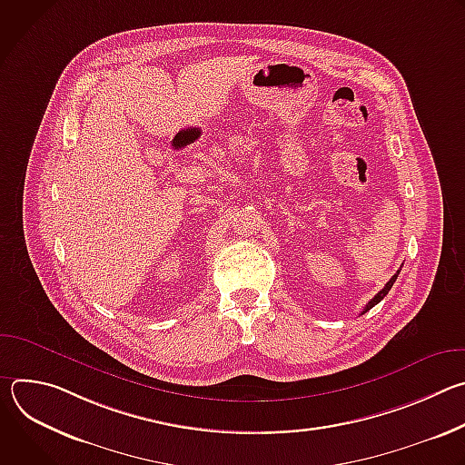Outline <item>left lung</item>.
<instances>
[{
  "label": "left lung",
  "mask_w": 465,
  "mask_h": 465,
  "mask_svg": "<svg viewBox=\"0 0 465 465\" xmlns=\"http://www.w3.org/2000/svg\"><path fill=\"white\" fill-rule=\"evenodd\" d=\"M400 272H401V269L397 271V272H395V274L390 278V282L384 285V289H382V291H379V292H377V294H375V296H373V298H371V300L366 303V307L362 309V314H364V312H368L371 307H375V305H377V303H379V302H381V300H382V298L388 294V291H390V289H391V285L395 283V280H397V276H400Z\"/></svg>",
  "instance_id": "left-lung-1"
}]
</instances>
